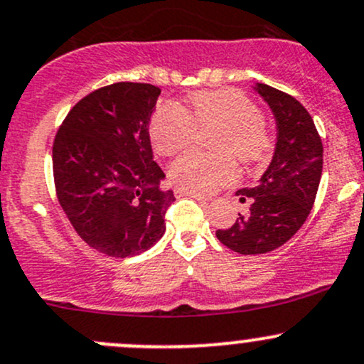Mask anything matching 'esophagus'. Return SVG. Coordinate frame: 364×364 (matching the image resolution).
I'll list each match as a JSON object with an SVG mask.
<instances>
[{"label":"esophagus","mask_w":364,"mask_h":364,"mask_svg":"<svg viewBox=\"0 0 364 364\" xmlns=\"http://www.w3.org/2000/svg\"><path fill=\"white\" fill-rule=\"evenodd\" d=\"M176 197H193L195 200H198V202H208L209 200V198L204 197V195L188 192V190H183V188H176Z\"/></svg>","instance_id":"esophagus-1"}]
</instances>
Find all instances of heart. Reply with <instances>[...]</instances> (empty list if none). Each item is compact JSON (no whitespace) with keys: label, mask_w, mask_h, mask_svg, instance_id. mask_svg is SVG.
Masks as SVG:
<instances>
[{"label":"heart","mask_w":364,"mask_h":364,"mask_svg":"<svg viewBox=\"0 0 364 364\" xmlns=\"http://www.w3.org/2000/svg\"><path fill=\"white\" fill-rule=\"evenodd\" d=\"M197 129H220L214 150L221 155L192 151L172 162L171 181L193 193H213L235 181L239 171L230 155L255 166L265 162L272 150V136L263 124L262 109L239 90L195 92L185 108L160 106L150 124L153 148L162 156L185 151L193 143Z\"/></svg>","instance_id":"obj_1"}]
</instances>
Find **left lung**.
<instances>
[{"label":"left lung","mask_w":364,"mask_h":364,"mask_svg":"<svg viewBox=\"0 0 364 364\" xmlns=\"http://www.w3.org/2000/svg\"><path fill=\"white\" fill-rule=\"evenodd\" d=\"M255 90L272 109L277 143L258 185L237 192L240 202H251L250 213L216 232L218 240L239 255H263L288 242L307 220L323 174V143L307 109L265 83H256Z\"/></svg>","instance_id":"8db88e82"}]
</instances>
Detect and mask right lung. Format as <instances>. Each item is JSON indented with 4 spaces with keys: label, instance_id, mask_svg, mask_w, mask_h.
<instances>
[{
    "label": "right lung",
    "instance_id": "obj_1",
    "mask_svg": "<svg viewBox=\"0 0 364 364\" xmlns=\"http://www.w3.org/2000/svg\"><path fill=\"white\" fill-rule=\"evenodd\" d=\"M160 89L118 82L76 102L55 134L53 181L63 211L92 250L129 258L166 232L172 190L153 160L150 127Z\"/></svg>",
    "mask_w": 364,
    "mask_h": 364
}]
</instances>
